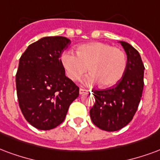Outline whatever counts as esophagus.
Here are the masks:
<instances>
[{
	"instance_id": "1",
	"label": "esophagus",
	"mask_w": 160,
	"mask_h": 160,
	"mask_svg": "<svg viewBox=\"0 0 160 160\" xmlns=\"http://www.w3.org/2000/svg\"><path fill=\"white\" fill-rule=\"evenodd\" d=\"M88 90H86V89H84V88H80V94L81 95V94H83V93H85L86 92H87Z\"/></svg>"
}]
</instances>
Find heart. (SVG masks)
<instances>
[{
    "label": "heart",
    "mask_w": 160,
    "mask_h": 160,
    "mask_svg": "<svg viewBox=\"0 0 160 160\" xmlns=\"http://www.w3.org/2000/svg\"><path fill=\"white\" fill-rule=\"evenodd\" d=\"M77 56L63 52L60 61L67 76L73 81L79 80L88 70L92 73L85 80L86 84L100 83L108 88L119 83L127 67V58L119 48L102 42H90L77 47Z\"/></svg>",
    "instance_id": "b5f03b06"
}]
</instances>
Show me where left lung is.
<instances>
[{
	"label": "left lung",
	"instance_id": "1",
	"mask_svg": "<svg viewBox=\"0 0 160 160\" xmlns=\"http://www.w3.org/2000/svg\"><path fill=\"white\" fill-rule=\"evenodd\" d=\"M127 55L124 76L112 88L93 90L95 103L90 110L92 123L107 131H119L133 119L142 95L144 65L139 52L130 44L119 41Z\"/></svg>",
	"mask_w": 160,
	"mask_h": 160
}]
</instances>
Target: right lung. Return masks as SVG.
<instances>
[{
  "instance_id": "add662e5",
  "label": "right lung",
  "mask_w": 160,
  "mask_h": 160,
  "mask_svg": "<svg viewBox=\"0 0 160 160\" xmlns=\"http://www.w3.org/2000/svg\"><path fill=\"white\" fill-rule=\"evenodd\" d=\"M63 36L41 38L19 59L17 96L25 119L39 130H51L64 120L80 88L65 75L60 56L70 44Z\"/></svg>"
}]
</instances>
